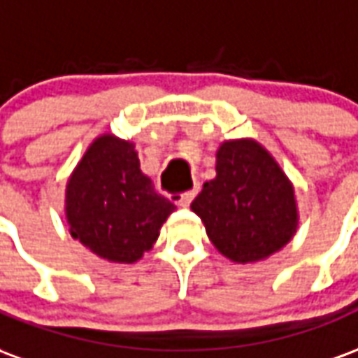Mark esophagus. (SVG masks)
Listing matches in <instances>:
<instances>
[{
    "mask_svg": "<svg viewBox=\"0 0 358 358\" xmlns=\"http://www.w3.org/2000/svg\"><path fill=\"white\" fill-rule=\"evenodd\" d=\"M195 194H197V189H192V192H187V194L180 195L178 199H176V203H178L180 207H189V203L194 201Z\"/></svg>",
    "mask_w": 358,
    "mask_h": 358,
    "instance_id": "esophagus-1",
    "label": "esophagus"
}]
</instances>
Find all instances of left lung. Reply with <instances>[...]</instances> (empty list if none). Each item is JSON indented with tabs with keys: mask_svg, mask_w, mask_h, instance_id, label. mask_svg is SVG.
<instances>
[{
	"mask_svg": "<svg viewBox=\"0 0 358 358\" xmlns=\"http://www.w3.org/2000/svg\"><path fill=\"white\" fill-rule=\"evenodd\" d=\"M215 171L192 210L220 255L253 264L293 240L299 226L295 187L263 143L253 138L222 141Z\"/></svg>",
	"mask_w": 358,
	"mask_h": 358,
	"instance_id": "1",
	"label": "left lung"
}]
</instances>
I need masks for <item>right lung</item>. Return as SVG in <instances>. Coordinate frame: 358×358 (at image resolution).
<instances>
[{"mask_svg": "<svg viewBox=\"0 0 358 358\" xmlns=\"http://www.w3.org/2000/svg\"><path fill=\"white\" fill-rule=\"evenodd\" d=\"M174 209L141 172L136 145L110 132L90 143L66 180L71 236L109 263L140 261Z\"/></svg>", "mask_w": 358, "mask_h": 358, "instance_id": "obj_1", "label": "right lung"}]
</instances>
